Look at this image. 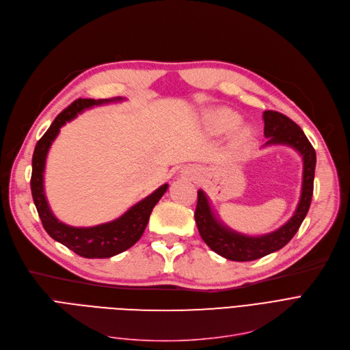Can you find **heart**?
I'll return each instance as SVG.
<instances>
[{"label": "heart", "instance_id": "1", "mask_svg": "<svg viewBox=\"0 0 350 350\" xmlns=\"http://www.w3.org/2000/svg\"><path fill=\"white\" fill-rule=\"evenodd\" d=\"M214 123H215L218 131L227 132V131H231V129H234L237 126L238 116L235 113L230 112V110H221V112H218L215 115Z\"/></svg>", "mask_w": 350, "mask_h": 350}]
</instances>
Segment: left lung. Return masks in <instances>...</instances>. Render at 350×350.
<instances>
[{"label":"left lung","mask_w":350,"mask_h":350,"mask_svg":"<svg viewBox=\"0 0 350 350\" xmlns=\"http://www.w3.org/2000/svg\"><path fill=\"white\" fill-rule=\"evenodd\" d=\"M262 118L265 124L264 135L268 137L265 146L286 144L293 147L302 156L304 173L301 198L295 213L282 227L269 234L250 237L232 231L217 219L206 193L198 190L194 213L198 232L214 252L231 261H254L285 247L299 230L308 214L312 194H314L317 153L302 129L288 116L275 112V110H265Z\"/></svg>","instance_id":"1"}]
</instances>
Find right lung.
<instances>
[{
	"label": "right lung",
	"mask_w": 350,
	"mask_h": 350,
	"mask_svg": "<svg viewBox=\"0 0 350 350\" xmlns=\"http://www.w3.org/2000/svg\"><path fill=\"white\" fill-rule=\"evenodd\" d=\"M123 98L113 99H77L55 118L45 135L35 146L32 156L31 191L33 204L40 214L45 231L55 241L61 243L83 258H110L135 245L143 235L149 223L152 210L159 203L163 194L167 191L169 185H163L150 196L140 200L137 204L129 208L119 218L94 227H70L53 215L45 197L44 173L48 150L58 136L59 129L69 120L75 119L78 113L92 106H99L109 102H119Z\"/></svg>",
	"instance_id": "add662e5"
}]
</instances>
